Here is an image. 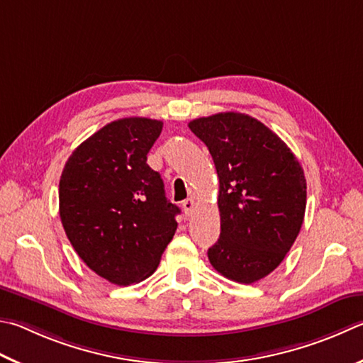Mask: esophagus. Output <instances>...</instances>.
I'll return each instance as SVG.
<instances>
[{"mask_svg": "<svg viewBox=\"0 0 363 363\" xmlns=\"http://www.w3.org/2000/svg\"><path fill=\"white\" fill-rule=\"evenodd\" d=\"M194 208H195V200L194 199H187V200L182 201V209H184V214H186V216L192 214Z\"/></svg>", "mask_w": 363, "mask_h": 363, "instance_id": "obj_1", "label": "esophagus"}]
</instances>
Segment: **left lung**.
Instances as JSON below:
<instances>
[{
    "label": "left lung",
    "mask_w": 363,
    "mask_h": 363,
    "mask_svg": "<svg viewBox=\"0 0 363 363\" xmlns=\"http://www.w3.org/2000/svg\"><path fill=\"white\" fill-rule=\"evenodd\" d=\"M189 128L206 144L219 177L220 236L208 259L225 278L252 284L279 267L300 233L305 173L287 144L247 114L200 117Z\"/></svg>",
    "instance_id": "left-lung-1"
}]
</instances>
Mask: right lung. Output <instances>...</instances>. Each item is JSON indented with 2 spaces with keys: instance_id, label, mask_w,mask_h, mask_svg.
I'll list each match as a JSON object with an SVG mask.
<instances>
[{
  "instance_id": "right-lung-1",
  "label": "right lung",
  "mask_w": 363,
  "mask_h": 363,
  "mask_svg": "<svg viewBox=\"0 0 363 363\" xmlns=\"http://www.w3.org/2000/svg\"><path fill=\"white\" fill-rule=\"evenodd\" d=\"M163 122L127 117L104 125L65 164L60 219L77 255L117 286L149 278L177 228L181 209L146 163Z\"/></svg>"
}]
</instances>
